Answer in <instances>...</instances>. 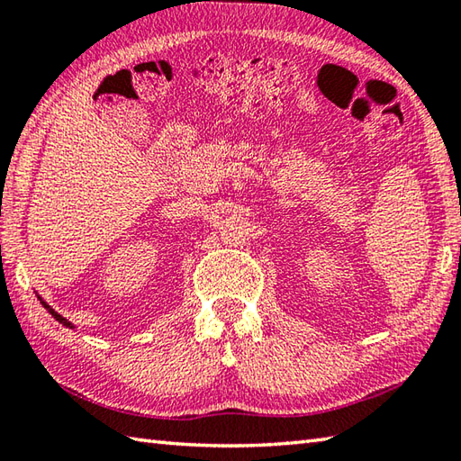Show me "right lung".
I'll list each match as a JSON object with an SVG mask.
<instances>
[{
  "mask_svg": "<svg viewBox=\"0 0 461 461\" xmlns=\"http://www.w3.org/2000/svg\"><path fill=\"white\" fill-rule=\"evenodd\" d=\"M40 302H41V305H43V308H45V310H48V312H50V313L53 315V318H56V320H58L59 323H63V326H66V328H74V326H71V323H69V321H68L66 318H63V315H59V313H58L56 310H51V308H50V305H48V303H45V302L41 300V297H40Z\"/></svg>",
  "mask_w": 461,
  "mask_h": 461,
  "instance_id": "add662e5",
  "label": "right lung"
}]
</instances>
